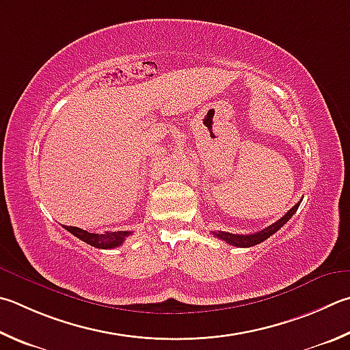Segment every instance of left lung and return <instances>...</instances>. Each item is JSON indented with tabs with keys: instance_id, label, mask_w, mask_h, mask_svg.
<instances>
[{
	"instance_id": "obj_1",
	"label": "left lung",
	"mask_w": 350,
	"mask_h": 350,
	"mask_svg": "<svg viewBox=\"0 0 350 350\" xmlns=\"http://www.w3.org/2000/svg\"><path fill=\"white\" fill-rule=\"evenodd\" d=\"M298 206H300V202L295 203L294 206H292L288 213H286L282 219H278L275 224L269 225L268 228H265V230L258 231V232H254V234H247V236H241V234H231V232H225V231H219V232H213L215 237H219L220 240L226 241V243H230L232 246H237V247H250L254 245H258L262 243L263 240H266L268 237H271L272 234H275L280 228L288 221L292 215L297 213Z\"/></svg>"
}]
</instances>
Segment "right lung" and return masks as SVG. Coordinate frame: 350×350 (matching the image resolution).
Here are the masks:
<instances>
[{"instance_id": "1", "label": "right lung", "mask_w": 350, "mask_h": 350, "mask_svg": "<svg viewBox=\"0 0 350 350\" xmlns=\"http://www.w3.org/2000/svg\"><path fill=\"white\" fill-rule=\"evenodd\" d=\"M68 232H72L75 237L81 239L85 243L92 245L99 250H111V247L120 246L124 243V240L130 236V231H118V232H105V234H93L81 230L76 226H64Z\"/></svg>"}]
</instances>
